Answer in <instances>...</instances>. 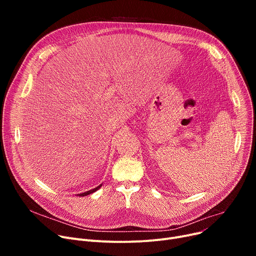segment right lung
Masks as SVG:
<instances>
[{
	"label": "right lung",
	"mask_w": 256,
	"mask_h": 256,
	"mask_svg": "<svg viewBox=\"0 0 256 256\" xmlns=\"http://www.w3.org/2000/svg\"><path fill=\"white\" fill-rule=\"evenodd\" d=\"M102 186V184L100 186H96V188H94V189H92V190H89V191H87V192H84V193H80V194H78L80 197V196H87V195H89V194H91V193H93V192H96V191H98L100 188Z\"/></svg>",
	"instance_id": "right-lung-1"
}]
</instances>
